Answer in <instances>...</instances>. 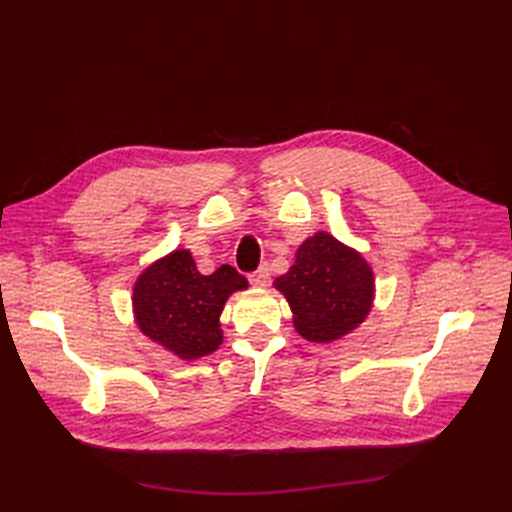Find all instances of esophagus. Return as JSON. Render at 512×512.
<instances>
[{"label":"esophagus","instance_id":"34e87169","mask_svg":"<svg viewBox=\"0 0 512 512\" xmlns=\"http://www.w3.org/2000/svg\"><path fill=\"white\" fill-rule=\"evenodd\" d=\"M250 282L256 286V288H267L271 284V273H269V267H260L256 273L250 275Z\"/></svg>","mask_w":512,"mask_h":512}]
</instances>
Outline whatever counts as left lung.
Returning <instances> with one entry per match:
<instances>
[{
  "mask_svg": "<svg viewBox=\"0 0 512 512\" xmlns=\"http://www.w3.org/2000/svg\"><path fill=\"white\" fill-rule=\"evenodd\" d=\"M273 286L286 297L297 333L318 344L352 333L376 297L374 271L363 254L324 230L299 245L294 265Z\"/></svg>",
  "mask_w": 512,
  "mask_h": 512,
  "instance_id": "8db88e82",
  "label": "left lung"
}]
</instances>
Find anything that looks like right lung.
<instances>
[{"label": "right lung", "mask_w": 512, "mask_h": 512, "mask_svg": "<svg viewBox=\"0 0 512 512\" xmlns=\"http://www.w3.org/2000/svg\"><path fill=\"white\" fill-rule=\"evenodd\" d=\"M247 286L230 265L203 275L190 250H173L136 277L134 320L153 344L181 361H194L220 348L222 309L232 292Z\"/></svg>", "instance_id": "add662e5"}]
</instances>
